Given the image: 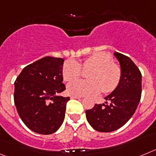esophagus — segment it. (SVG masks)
<instances>
[{"label":"esophagus","instance_id":"esophagus-1","mask_svg":"<svg viewBox=\"0 0 156 156\" xmlns=\"http://www.w3.org/2000/svg\"><path fill=\"white\" fill-rule=\"evenodd\" d=\"M71 99H79V98H81V96H75V95H71Z\"/></svg>","mask_w":156,"mask_h":156}]
</instances>
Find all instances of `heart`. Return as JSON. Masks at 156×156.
Returning a JSON list of instances; mask_svg holds the SVG:
<instances>
[{"label":"heart","mask_w":156,"mask_h":156,"mask_svg":"<svg viewBox=\"0 0 156 156\" xmlns=\"http://www.w3.org/2000/svg\"><path fill=\"white\" fill-rule=\"evenodd\" d=\"M83 69L91 68L88 73L89 80L78 79L67 85V91L71 95L92 96L103 90L105 93L114 91L120 83L122 71L112 61L111 55L98 52L78 63L69 59L64 63L62 76L67 81L78 78Z\"/></svg>","instance_id":"obj_1"}]
</instances>
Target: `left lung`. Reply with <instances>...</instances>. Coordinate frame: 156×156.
<instances>
[{"mask_svg": "<svg viewBox=\"0 0 156 156\" xmlns=\"http://www.w3.org/2000/svg\"><path fill=\"white\" fill-rule=\"evenodd\" d=\"M114 55L120 65L122 78L119 86L105 98V104L95 105L85 112L90 126L96 131L110 132L119 129L131 119L142 94V74L129 57L119 52Z\"/></svg>", "mask_w": 156, "mask_h": 156, "instance_id": "left-lung-1", "label": "left lung"}]
</instances>
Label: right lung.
<instances>
[{
  "label": "right lung",
  "instance_id": "1",
  "mask_svg": "<svg viewBox=\"0 0 156 156\" xmlns=\"http://www.w3.org/2000/svg\"><path fill=\"white\" fill-rule=\"evenodd\" d=\"M63 58L44 57L26 66L14 82V105L25 126L33 132L50 135L63 123L69 97L65 90Z\"/></svg>",
  "mask_w": 156,
  "mask_h": 156
}]
</instances>
